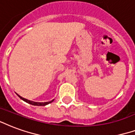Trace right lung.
Returning a JSON list of instances; mask_svg holds the SVG:
<instances>
[{"label": "right lung", "mask_w": 135, "mask_h": 135, "mask_svg": "<svg viewBox=\"0 0 135 135\" xmlns=\"http://www.w3.org/2000/svg\"><path fill=\"white\" fill-rule=\"evenodd\" d=\"M18 96L22 100H23V101H24V102H27V103L30 104H32V105H35V106H45V105H47V104H50V103H51L52 102H54V99H53L52 101H51V102H32V101L28 100V99H26L23 98L22 97L19 96V95H18Z\"/></svg>", "instance_id": "add662e5"}]
</instances>
